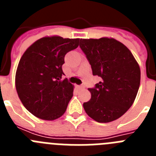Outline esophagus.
<instances>
[{
    "instance_id": "34e87169",
    "label": "esophagus",
    "mask_w": 156,
    "mask_h": 156,
    "mask_svg": "<svg viewBox=\"0 0 156 156\" xmlns=\"http://www.w3.org/2000/svg\"><path fill=\"white\" fill-rule=\"evenodd\" d=\"M77 88H78L79 90H81V89H84V86H83V85H80V86H77Z\"/></svg>"
}]
</instances>
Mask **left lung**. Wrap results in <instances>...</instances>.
<instances>
[{"label":"left lung","mask_w":156,"mask_h":156,"mask_svg":"<svg viewBox=\"0 0 156 156\" xmlns=\"http://www.w3.org/2000/svg\"><path fill=\"white\" fill-rule=\"evenodd\" d=\"M80 47L101 81L89 88L91 98L83 103L86 113L98 122L119 119L134 101L140 69L131 51L114 38L80 39Z\"/></svg>","instance_id":"8db88e82"}]
</instances>
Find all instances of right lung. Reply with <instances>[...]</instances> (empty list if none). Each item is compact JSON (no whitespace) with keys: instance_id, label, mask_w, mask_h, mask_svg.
Listing matches in <instances>:
<instances>
[{"instance_id":"1","label":"right lung","mask_w":156,"mask_h":156,"mask_svg":"<svg viewBox=\"0 0 156 156\" xmlns=\"http://www.w3.org/2000/svg\"><path fill=\"white\" fill-rule=\"evenodd\" d=\"M79 38L44 37L30 45L20 58L16 88L25 108L44 120H55L65 113L74 86L62 80L66 53L79 46Z\"/></svg>"}]
</instances>
